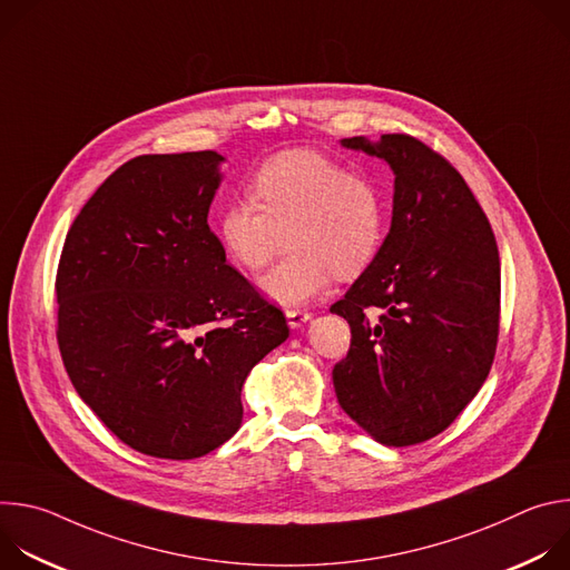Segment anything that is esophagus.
<instances>
[{"mask_svg":"<svg viewBox=\"0 0 570 570\" xmlns=\"http://www.w3.org/2000/svg\"><path fill=\"white\" fill-rule=\"evenodd\" d=\"M311 317V311L308 308H302V306H295V308H286V320L293 330L302 327V324Z\"/></svg>","mask_w":570,"mask_h":570,"instance_id":"34e87169","label":"esophagus"}]
</instances>
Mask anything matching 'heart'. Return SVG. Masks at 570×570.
I'll list each match as a JSON object with an SVG mask.
<instances>
[{"mask_svg":"<svg viewBox=\"0 0 570 570\" xmlns=\"http://www.w3.org/2000/svg\"><path fill=\"white\" fill-rule=\"evenodd\" d=\"M253 200H232L216 218L227 259L246 273L271 266L279 240L293 255L262 279L282 304H302L327 291L336 275L356 279L376 259L385 216L376 183L311 148L268 157L250 180Z\"/></svg>","mask_w":570,"mask_h":570,"instance_id":"1","label":"heart"}]
</instances>
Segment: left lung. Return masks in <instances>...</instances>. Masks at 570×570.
Wrapping results in <instances>:
<instances>
[{"label":"left lung","instance_id":"8db88e82","mask_svg":"<svg viewBox=\"0 0 570 570\" xmlns=\"http://www.w3.org/2000/svg\"><path fill=\"white\" fill-rule=\"evenodd\" d=\"M345 146L394 171L392 225L372 266L332 311L350 322L334 367L343 411L387 446L449 429L492 370L501 330V259L490 220L451 161L392 132Z\"/></svg>","mask_w":570,"mask_h":570}]
</instances>
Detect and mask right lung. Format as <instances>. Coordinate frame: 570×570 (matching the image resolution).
Masks as SVG:
<instances>
[{"instance_id": "add662e5", "label": "right lung", "mask_w": 570, "mask_h": 570, "mask_svg": "<svg viewBox=\"0 0 570 570\" xmlns=\"http://www.w3.org/2000/svg\"><path fill=\"white\" fill-rule=\"evenodd\" d=\"M214 150L128 159L73 218L56 338L95 415L130 449L194 460L240 426V390L288 338L279 306L225 262L207 212Z\"/></svg>"}]
</instances>
